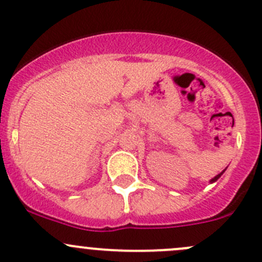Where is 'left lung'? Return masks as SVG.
<instances>
[{
  "mask_svg": "<svg viewBox=\"0 0 262 262\" xmlns=\"http://www.w3.org/2000/svg\"><path fill=\"white\" fill-rule=\"evenodd\" d=\"M224 171H226V170H223V171H222V172H221V173H218V175H216V176H215V178H213V179H212V180H210V184H213V182H215L216 180H218V179H219V178H221V176H222V175H223V172H224Z\"/></svg>",
  "mask_w": 262,
  "mask_h": 262,
  "instance_id": "1",
  "label": "left lung"
}]
</instances>
